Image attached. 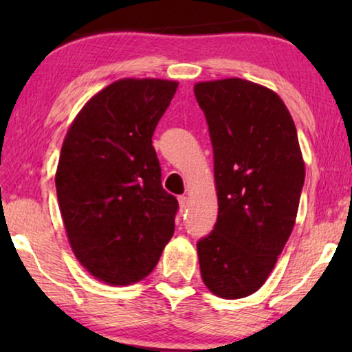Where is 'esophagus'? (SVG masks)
Listing matches in <instances>:
<instances>
[{
	"mask_svg": "<svg viewBox=\"0 0 352 352\" xmlns=\"http://www.w3.org/2000/svg\"><path fill=\"white\" fill-rule=\"evenodd\" d=\"M177 201H179V208L181 211H184L187 208V205H189V199H187L186 195H179L177 197Z\"/></svg>",
	"mask_w": 352,
	"mask_h": 352,
	"instance_id": "1",
	"label": "esophagus"
}]
</instances>
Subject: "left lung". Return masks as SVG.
Listing matches in <instances>:
<instances>
[{
  "label": "left lung",
  "mask_w": 352,
  "mask_h": 352,
  "mask_svg": "<svg viewBox=\"0 0 352 352\" xmlns=\"http://www.w3.org/2000/svg\"><path fill=\"white\" fill-rule=\"evenodd\" d=\"M213 146L218 219L197 242L216 296L237 300L267 280L293 226L305 184L295 123L274 91L242 78L194 86Z\"/></svg>",
  "instance_id": "1"
}]
</instances>
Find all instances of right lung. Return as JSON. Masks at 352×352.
<instances>
[{"mask_svg":"<svg viewBox=\"0 0 352 352\" xmlns=\"http://www.w3.org/2000/svg\"><path fill=\"white\" fill-rule=\"evenodd\" d=\"M177 83L123 78L91 98L69 128L56 171L70 247L109 285L142 280L175 234L177 200L152 146Z\"/></svg>","mask_w":352,"mask_h":352,"instance_id":"1","label":"right lung"}]
</instances>
